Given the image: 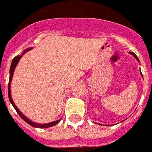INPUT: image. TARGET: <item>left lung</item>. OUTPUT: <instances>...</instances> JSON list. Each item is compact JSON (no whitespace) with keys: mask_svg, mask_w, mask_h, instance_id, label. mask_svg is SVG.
<instances>
[{"mask_svg":"<svg viewBox=\"0 0 152 152\" xmlns=\"http://www.w3.org/2000/svg\"><path fill=\"white\" fill-rule=\"evenodd\" d=\"M129 54H131V55H132V56H134V58H135V59H137V61L139 62V63H140V60H139V59H138V57L137 56V55H136L135 53H132V52H129ZM140 75H141V76H142V77H143V75H142V73H141V71H140ZM100 125H101V124H100Z\"/></svg>","mask_w":152,"mask_h":152,"instance_id":"obj_1","label":"left lung"}]
</instances>
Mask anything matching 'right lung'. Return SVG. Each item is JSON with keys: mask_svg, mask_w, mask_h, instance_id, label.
<instances>
[{"mask_svg": "<svg viewBox=\"0 0 152 152\" xmlns=\"http://www.w3.org/2000/svg\"><path fill=\"white\" fill-rule=\"evenodd\" d=\"M32 49V48H28L26 49L23 52L21 55L19 56H16L15 57L14 59H12V64H11V66H10V70H9V82H8V99H9V101L12 104V106L14 107L15 110H16L17 113L19 114V115L21 117V118L25 121L26 123H28L29 125H30L31 126H34L35 128H40V129H43V128H48V127H52V126H55V125L58 124L59 122H60V120L61 119H59L57 120V121H54V122H49V123H45V124H39V123H36V122H33L31 121L30 119H29L27 117H26L25 115L23 114V113L19 110V108L17 107L16 105L15 104V103L13 102L12 100V94H11V82H12V77H13V74H14V70L16 67V65L18 64L19 61L20 60L23 56L26 53H27L28 51H30Z\"/></svg>", "mask_w": 152, "mask_h": 152, "instance_id": "obj_1", "label": "right lung"}]
</instances>
